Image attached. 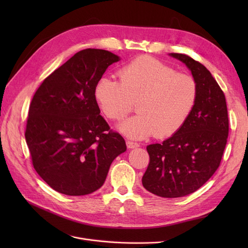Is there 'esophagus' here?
Wrapping results in <instances>:
<instances>
[{"label": "esophagus", "mask_w": 248, "mask_h": 248, "mask_svg": "<svg viewBox=\"0 0 248 248\" xmlns=\"http://www.w3.org/2000/svg\"><path fill=\"white\" fill-rule=\"evenodd\" d=\"M126 147L127 149H134V148H138L140 147V145L136 141H132V140H126Z\"/></svg>", "instance_id": "34e87169"}]
</instances>
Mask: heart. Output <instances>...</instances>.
Segmentation results:
<instances>
[{
  "label": "heart",
  "mask_w": 248,
  "mask_h": 248,
  "mask_svg": "<svg viewBox=\"0 0 248 248\" xmlns=\"http://www.w3.org/2000/svg\"><path fill=\"white\" fill-rule=\"evenodd\" d=\"M120 80L102 76L94 97L108 119L121 121L134 108L138 113L120 124L127 137L142 139L155 134L172 136L182 127L197 97L194 78L148 55L139 56L119 72Z\"/></svg>",
  "instance_id": "1"
}]
</instances>
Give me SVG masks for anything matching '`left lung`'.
Wrapping results in <instances>:
<instances>
[{
  "instance_id": "left-lung-1",
  "label": "left lung",
  "mask_w": 248,
  "mask_h": 248,
  "mask_svg": "<svg viewBox=\"0 0 248 248\" xmlns=\"http://www.w3.org/2000/svg\"><path fill=\"white\" fill-rule=\"evenodd\" d=\"M191 70L197 97L187 121L171 138L147 147L150 163L141 179L149 192L165 198L189 195L209 180L220 166L229 122L224 93L203 64L171 53Z\"/></svg>"
}]
</instances>
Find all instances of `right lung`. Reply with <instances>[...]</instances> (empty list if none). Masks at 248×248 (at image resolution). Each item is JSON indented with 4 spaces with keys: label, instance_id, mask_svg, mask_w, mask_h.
<instances>
[{
    "label": "right lung",
    "instance_id": "right-lung-1",
    "mask_svg": "<svg viewBox=\"0 0 248 248\" xmlns=\"http://www.w3.org/2000/svg\"><path fill=\"white\" fill-rule=\"evenodd\" d=\"M119 60L107 50H81L46 77L32 98L26 142L36 172L59 193L96 191L112 161L126 151L94 97L95 83Z\"/></svg>",
    "mask_w": 248,
    "mask_h": 248
}]
</instances>
